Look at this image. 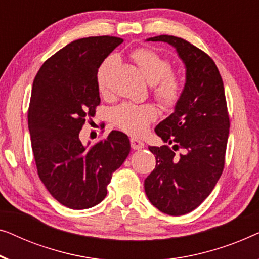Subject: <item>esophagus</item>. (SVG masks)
Listing matches in <instances>:
<instances>
[{
    "mask_svg": "<svg viewBox=\"0 0 259 259\" xmlns=\"http://www.w3.org/2000/svg\"><path fill=\"white\" fill-rule=\"evenodd\" d=\"M130 143H131V148L134 149V150H141V149L144 148V143L140 140H137V138H131L130 140Z\"/></svg>",
    "mask_w": 259,
    "mask_h": 259,
    "instance_id": "1",
    "label": "esophagus"
}]
</instances>
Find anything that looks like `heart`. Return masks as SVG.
<instances>
[{
	"instance_id": "b5f03b06",
	"label": "heart",
	"mask_w": 259,
	"mask_h": 259,
	"mask_svg": "<svg viewBox=\"0 0 259 259\" xmlns=\"http://www.w3.org/2000/svg\"><path fill=\"white\" fill-rule=\"evenodd\" d=\"M134 61L150 84L152 93L162 107L172 109L183 94V83L178 74L171 70V63L154 50L137 49L133 54ZM117 64V58L111 56L101 64L97 71V87L103 96L109 94V76ZM157 118V109L152 104L122 103L111 111V121L125 133L141 135L149 124Z\"/></svg>"
}]
</instances>
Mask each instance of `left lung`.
<instances>
[{
  "mask_svg": "<svg viewBox=\"0 0 259 259\" xmlns=\"http://www.w3.org/2000/svg\"><path fill=\"white\" fill-rule=\"evenodd\" d=\"M148 41L175 47L187 69L175 111L155 129L173 148L149 147L156 166L144 181L152 205L170 216H181L201 205L223 172L230 128L224 85L212 58L190 42L170 35ZM178 150L184 154L177 155Z\"/></svg>",
  "mask_w": 259,
  "mask_h": 259,
  "instance_id": "1",
  "label": "left lung"
}]
</instances>
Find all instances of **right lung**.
Masks as SVG:
<instances>
[{"label": "right lung", "instance_id": "obj_1", "mask_svg": "<svg viewBox=\"0 0 259 259\" xmlns=\"http://www.w3.org/2000/svg\"><path fill=\"white\" fill-rule=\"evenodd\" d=\"M122 42L114 36L76 39L49 57L32 83L28 128L38 177L70 209H89L103 201L112 174L130 152L129 138L121 131L112 130L92 147L79 140L101 103L98 68Z\"/></svg>", "mask_w": 259, "mask_h": 259}]
</instances>
